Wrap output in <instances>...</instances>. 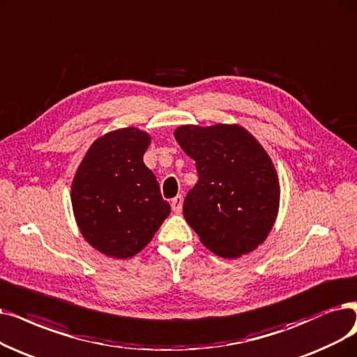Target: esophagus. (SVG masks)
Masks as SVG:
<instances>
[{
    "mask_svg": "<svg viewBox=\"0 0 357 357\" xmlns=\"http://www.w3.org/2000/svg\"><path fill=\"white\" fill-rule=\"evenodd\" d=\"M181 206H183V196L178 195V196H176L173 199V201H171V208H173V211L176 213H180L181 212Z\"/></svg>",
    "mask_w": 357,
    "mask_h": 357,
    "instance_id": "34e87169",
    "label": "esophagus"
}]
</instances>
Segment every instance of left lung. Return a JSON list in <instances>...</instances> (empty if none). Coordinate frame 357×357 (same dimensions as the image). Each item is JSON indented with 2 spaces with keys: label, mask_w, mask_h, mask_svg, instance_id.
Listing matches in <instances>:
<instances>
[{
  "label": "left lung",
  "mask_w": 357,
  "mask_h": 357,
  "mask_svg": "<svg viewBox=\"0 0 357 357\" xmlns=\"http://www.w3.org/2000/svg\"><path fill=\"white\" fill-rule=\"evenodd\" d=\"M174 137L199 176L183 204L188 224L221 258L253 252L273 230L280 206L278 176L266 151L238 124H186Z\"/></svg>",
  "instance_id": "left-lung-1"
}]
</instances>
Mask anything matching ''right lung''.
<instances>
[{"instance_id": "right-lung-1", "label": "right lung", "mask_w": 357, "mask_h": 357, "mask_svg": "<svg viewBox=\"0 0 357 357\" xmlns=\"http://www.w3.org/2000/svg\"><path fill=\"white\" fill-rule=\"evenodd\" d=\"M149 144L151 136L136 127L98 137L71 183V205L82 236L109 258L137 255L171 212L144 162Z\"/></svg>"}]
</instances>
